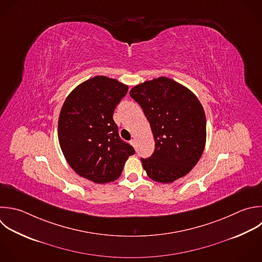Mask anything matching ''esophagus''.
Here are the masks:
<instances>
[{"label": "esophagus", "mask_w": 262, "mask_h": 262, "mask_svg": "<svg viewBox=\"0 0 262 262\" xmlns=\"http://www.w3.org/2000/svg\"><path fill=\"white\" fill-rule=\"evenodd\" d=\"M130 143H131L132 146L135 147V146H136V139H131V140H130Z\"/></svg>", "instance_id": "esophagus-1"}]
</instances>
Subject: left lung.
<instances>
[{"label": "left lung", "instance_id": "obj_1", "mask_svg": "<svg viewBox=\"0 0 262 262\" xmlns=\"http://www.w3.org/2000/svg\"><path fill=\"white\" fill-rule=\"evenodd\" d=\"M142 107L156 141L151 157L141 159L154 181L170 183L199 162L206 144V116L196 96L176 81L160 77L130 90Z\"/></svg>", "mask_w": 262, "mask_h": 262}]
</instances>
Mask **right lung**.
I'll return each mask as SVG.
<instances>
[{"label": "right lung", "instance_id": "add662e5", "mask_svg": "<svg viewBox=\"0 0 262 262\" xmlns=\"http://www.w3.org/2000/svg\"><path fill=\"white\" fill-rule=\"evenodd\" d=\"M128 86L96 76L67 97L58 119V140L71 168L95 183L117 180L134 148L124 142L113 115Z\"/></svg>", "mask_w": 262, "mask_h": 262}]
</instances>
